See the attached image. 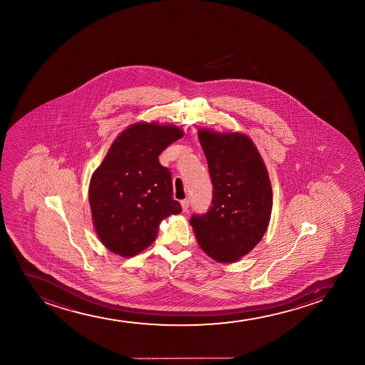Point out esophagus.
<instances>
[{
  "mask_svg": "<svg viewBox=\"0 0 365 365\" xmlns=\"http://www.w3.org/2000/svg\"><path fill=\"white\" fill-rule=\"evenodd\" d=\"M189 200H184V201H181V208H182V212H187V210H189Z\"/></svg>",
  "mask_w": 365,
  "mask_h": 365,
  "instance_id": "34e87169",
  "label": "esophagus"
}]
</instances>
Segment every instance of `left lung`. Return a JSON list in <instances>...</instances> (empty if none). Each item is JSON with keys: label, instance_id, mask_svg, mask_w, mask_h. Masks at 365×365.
<instances>
[{"label": "left lung", "instance_id": "8db88e82", "mask_svg": "<svg viewBox=\"0 0 365 365\" xmlns=\"http://www.w3.org/2000/svg\"><path fill=\"white\" fill-rule=\"evenodd\" d=\"M213 184L212 207L190 219L200 247L219 263H234L268 229L272 190L264 162L247 135L200 129Z\"/></svg>", "mask_w": 365, "mask_h": 365}]
</instances>
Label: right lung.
<instances>
[{
    "label": "right lung",
    "mask_w": 365,
    "mask_h": 365,
    "mask_svg": "<svg viewBox=\"0 0 365 365\" xmlns=\"http://www.w3.org/2000/svg\"><path fill=\"white\" fill-rule=\"evenodd\" d=\"M184 136L173 124L138 122L118 135L88 185L97 236L106 248L130 258L146 250L163 219L180 214L172 173L158 155Z\"/></svg>",
    "instance_id": "1"
}]
</instances>
